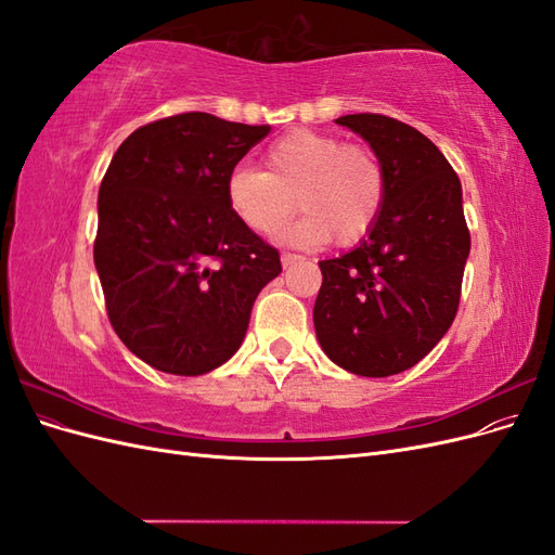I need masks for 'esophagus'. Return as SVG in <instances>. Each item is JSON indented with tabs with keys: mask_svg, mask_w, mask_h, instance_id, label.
Masks as SVG:
<instances>
[{
	"mask_svg": "<svg viewBox=\"0 0 555 555\" xmlns=\"http://www.w3.org/2000/svg\"><path fill=\"white\" fill-rule=\"evenodd\" d=\"M280 261H282V266H284V268H292V266H296V263L304 261V257H300V255H292V251H282Z\"/></svg>",
	"mask_w": 555,
	"mask_h": 555,
	"instance_id": "esophagus-1",
	"label": "esophagus"
}]
</instances>
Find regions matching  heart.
<instances>
[{"mask_svg": "<svg viewBox=\"0 0 555 555\" xmlns=\"http://www.w3.org/2000/svg\"><path fill=\"white\" fill-rule=\"evenodd\" d=\"M386 180L375 153L335 133L294 129L266 147L263 171L236 166L227 178V201L257 233H273L296 204L306 215L284 231L296 245L363 241L379 220Z\"/></svg>", "mask_w": 555, "mask_h": 555, "instance_id": "obj_1", "label": "heart"}]
</instances>
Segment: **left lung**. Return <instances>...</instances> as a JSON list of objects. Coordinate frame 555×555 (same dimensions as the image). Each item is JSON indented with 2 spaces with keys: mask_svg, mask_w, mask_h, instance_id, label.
I'll return each instance as SVG.
<instances>
[{
  "mask_svg": "<svg viewBox=\"0 0 555 555\" xmlns=\"http://www.w3.org/2000/svg\"><path fill=\"white\" fill-rule=\"evenodd\" d=\"M382 164L386 194L373 231L347 255L319 261L314 331L324 354L361 377L416 365L449 331L469 255L463 190L430 139L377 113L343 115Z\"/></svg>",
  "mask_w": 555,
  "mask_h": 555,
  "instance_id": "8db88e82",
  "label": "left lung"
}]
</instances>
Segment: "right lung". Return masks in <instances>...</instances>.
Masks as SVG:
<instances>
[{
    "mask_svg": "<svg viewBox=\"0 0 555 555\" xmlns=\"http://www.w3.org/2000/svg\"><path fill=\"white\" fill-rule=\"evenodd\" d=\"M268 131L180 113L133 131L111 159L94 266L115 333L162 373L227 363L259 292L282 273L278 249L227 201L229 173Z\"/></svg>",
    "mask_w": 555,
    "mask_h": 555,
    "instance_id": "obj_1",
    "label": "right lung"
}]
</instances>
